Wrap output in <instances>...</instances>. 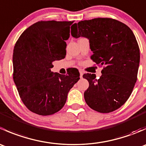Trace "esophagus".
<instances>
[{
	"label": "esophagus",
	"mask_w": 146,
	"mask_h": 146,
	"mask_svg": "<svg viewBox=\"0 0 146 146\" xmlns=\"http://www.w3.org/2000/svg\"><path fill=\"white\" fill-rule=\"evenodd\" d=\"M82 75H83V72H82V70H80V78L82 77Z\"/></svg>",
	"instance_id": "34e87169"
}]
</instances>
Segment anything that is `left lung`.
<instances>
[{
    "instance_id": "obj_1",
    "label": "left lung",
    "mask_w": 146,
    "mask_h": 146,
    "mask_svg": "<svg viewBox=\"0 0 146 146\" xmlns=\"http://www.w3.org/2000/svg\"><path fill=\"white\" fill-rule=\"evenodd\" d=\"M73 37L89 39L90 58L103 66L99 79L85 73L89 88L84 92L87 104L100 113L120 108L130 97L137 80L140 49L131 29L112 18H94L74 24Z\"/></svg>"
}]
</instances>
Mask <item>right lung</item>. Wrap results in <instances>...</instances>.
<instances>
[{
    "label": "right lung",
    "instance_id": "obj_1",
    "mask_svg": "<svg viewBox=\"0 0 146 146\" xmlns=\"http://www.w3.org/2000/svg\"><path fill=\"white\" fill-rule=\"evenodd\" d=\"M74 21H39L22 33L13 50V80L20 99L33 113L48 116L61 110L69 90L80 79L73 69L51 72L53 61L65 58L70 26Z\"/></svg>",
    "mask_w": 146,
    "mask_h": 146
}]
</instances>
